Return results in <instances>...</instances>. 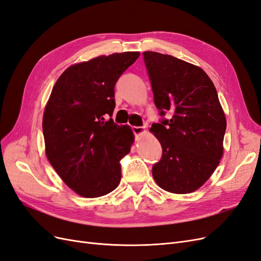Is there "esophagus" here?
Masks as SVG:
<instances>
[{
  "mask_svg": "<svg viewBox=\"0 0 261 261\" xmlns=\"http://www.w3.org/2000/svg\"><path fill=\"white\" fill-rule=\"evenodd\" d=\"M132 130L135 134V136H140L145 133V127L143 126H132Z\"/></svg>",
  "mask_w": 261,
  "mask_h": 261,
  "instance_id": "1",
  "label": "esophagus"
}]
</instances>
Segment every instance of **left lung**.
Returning a JSON list of instances; mask_svg holds the SVG:
<instances>
[{
  "label": "left lung",
  "instance_id": "left-lung-1",
  "mask_svg": "<svg viewBox=\"0 0 261 261\" xmlns=\"http://www.w3.org/2000/svg\"><path fill=\"white\" fill-rule=\"evenodd\" d=\"M154 105L161 116L150 132L162 156L152 176L162 189L188 194L212 175L223 154L226 120L216 87L203 70L168 54L143 53Z\"/></svg>",
  "mask_w": 261,
  "mask_h": 261
}]
</instances>
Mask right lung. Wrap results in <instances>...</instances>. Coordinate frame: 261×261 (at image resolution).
I'll return each instance as SVG.
<instances>
[{
  "label": "right lung",
  "mask_w": 261,
  "mask_h": 261,
  "mask_svg": "<svg viewBox=\"0 0 261 261\" xmlns=\"http://www.w3.org/2000/svg\"><path fill=\"white\" fill-rule=\"evenodd\" d=\"M139 54L101 55L69 66L44 109L48 160L64 183L86 198L107 195L120 184V161L129 153L134 135L111 118L114 87Z\"/></svg>",
  "instance_id": "right-lung-1"
}]
</instances>
